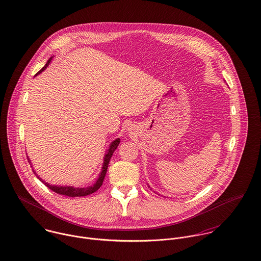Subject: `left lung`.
Masks as SVG:
<instances>
[{"label": "left lung", "instance_id": "8db88e82", "mask_svg": "<svg viewBox=\"0 0 261 261\" xmlns=\"http://www.w3.org/2000/svg\"><path fill=\"white\" fill-rule=\"evenodd\" d=\"M148 187H149V186H148ZM149 188H150V187H149Z\"/></svg>", "mask_w": 261, "mask_h": 261}]
</instances>
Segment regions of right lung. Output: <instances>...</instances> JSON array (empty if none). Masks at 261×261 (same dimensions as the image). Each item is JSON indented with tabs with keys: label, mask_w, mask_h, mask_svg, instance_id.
I'll use <instances>...</instances> for the list:
<instances>
[{
	"label": "right lung",
	"mask_w": 261,
	"mask_h": 261,
	"mask_svg": "<svg viewBox=\"0 0 261 261\" xmlns=\"http://www.w3.org/2000/svg\"><path fill=\"white\" fill-rule=\"evenodd\" d=\"M51 59H53V57H50V58L48 59V61L46 62V64L44 65V67H43L38 73H36V75H38V74L41 73L44 69H46V67H47V66L49 65V63L51 62ZM36 75H35V76H36ZM119 143H120V138H117V139H115V140L110 144L109 149L107 150V152H106V154H105V156H103V164H102L101 172H100V174L98 175V178L96 179L95 183H94L92 186L83 187V188H79V187L76 188V187H73V186H57V185H50V184H48L47 182L43 181L41 178H39V177L36 175V173H35L34 170H33V172H34V174L36 175V177H37L46 187H48L50 190H53L54 192H56V193H58V194L66 195V196H69V197L86 196V195L92 194L93 192H95L96 190H98L99 187L102 185L103 179H105L106 174H107V170H108L109 163H110V161H111V158H112L114 151H115L116 148L118 147ZM28 162H30L29 159H28ZM30 165H31V164H30Z\"/></svg>",
	"instance_id": "1"
}]
</instances>
